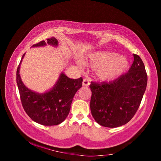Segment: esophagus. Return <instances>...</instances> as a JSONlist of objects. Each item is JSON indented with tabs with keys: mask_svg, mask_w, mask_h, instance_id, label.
<instances>
[{
	"mask_svg": "<svg viewBox=\"0 0 161 161\" xmlns=\"http://www.w3.org/2000/svg\"><path fill=\"white\" fill-rule=\"evenodd\" d=\"M89 80H87V79H86V78H84V80H83V82H82V84L84 86H89Z\"/></svg>",
	"mask_w": 161,
	"mask_h": 161,
	"instance_id": "obj_1",
	"label": "esophagus"
}]
</instances>
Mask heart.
<instances>
[{
    "label": "heart",
    "mask_w": 161,
    "mask_h": 161,
    "mask_svg": "<svg viewBox=\"0 0 161 161\" xmlns=\"http://www.w3.org/2000/svg\"><path fill=\"white\" fill-rule=\"evenodd\" d=\"M92 67L95 69L97 77L109 80L122 74L129 67V61L124 56L109 51H97L88 58Z\"/></svg>",
    "instance_id": "heart-1"
}]
</instances>
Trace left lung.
<instances>
[{
	"label": "left lung",
	"mask_w": 161,
	"mask_h": 161,
	"mask_svg": "<svg viewBox=\"0 0 161 161\" xmlns=\"http://www.w3.org/2000/svg\"><path fill=\"white\" fill-rule=\"evenodd\" d=\"M133 58L131 67L126 74L108 82H92L89 86L91 112L101 126H123L133 118L139 107L148 77L142 59L135 54Z\"/></svg>",
	"instance_id": "8db88e82"
}]
</instances>
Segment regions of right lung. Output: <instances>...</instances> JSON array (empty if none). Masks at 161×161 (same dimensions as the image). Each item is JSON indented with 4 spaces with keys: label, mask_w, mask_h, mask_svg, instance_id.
Listing matches in <instances>:
<instances>
[{
    "label": "right lung",
    "mask_w": 161,
    "mask_h": 161,
    "mask_svg": "<svg viewBox=\"0 0 161 161\" xmlns=\"http://www.w3.org/2000/svg\"><path fill=\"white\" fill-rule=\"evenodd\" d=\"M50 45L58 47L55 37L47 39L33 45L32 47ZM25 54L22 57L16 72L19 93L22 105L32 121L44 126H55L63 122L69 113L71 104L75 94L82 86V78L70 79L61 72L54 85L44 93H37L28 89L21 80L20 68Z\"/></svg>",
    "instance_id": "obj_1"
}]
</instances>
